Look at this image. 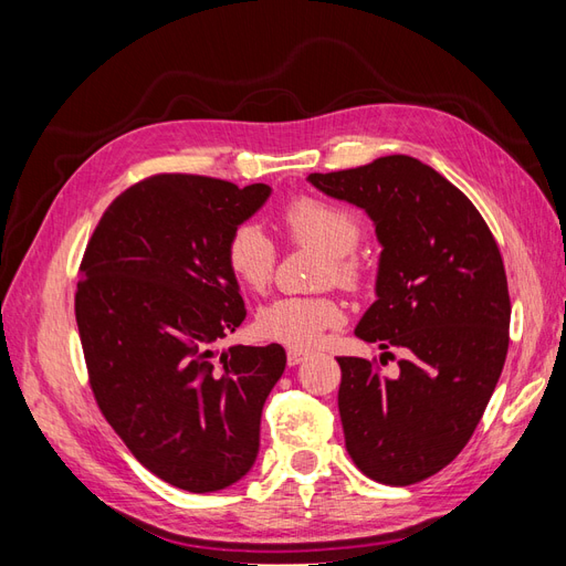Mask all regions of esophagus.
Wrapping results in <instances>:
<instances>
[{
    "instance_id": "34e87169",
    "label": "esophagus",
    "mask_w": 566,
    "mask_h": 566,
    "mask_svg": "<svg viewBox=\"0 0 566 566\" xmlns=\"http://www.w3.org/2000/svg\"><path fill=\"white\" fill-rule=\"evenodd\" d=\"M306 356H310V352H306V349H287V366L302 364Z\"/></svg>"
}]
</instances>
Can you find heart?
<instances>
[{"label":"heart","instance_id":"obj_1","mask_svg":"<svg viewBox=\"0 0 566 566\" xmlns=\"http://www.w3.org/2000/svg\"><path fill=\"white\" fill-rule=\"evenodd\" d=\"M281 224L290 241L314 245L325 252L321 271L323 283L354 290L364 281V264L354 254L364 227L354 212L335 202L300 196L285 205ZM227 266L235 281L254 293H262L276 271L279 252L271 238L256 224H241L227 241ZM345 312L333 297H279L256 314V331L281 345L314 347L328 328L342 323Z\"/></svg>","mask_w":566,"mask_h":566}]
</instances>
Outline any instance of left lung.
<instances>
[{
	"label": "left lung",
	"instance_id": "left-lung-1",
	"mask_svg": "<svg viewBox=\"0 0 566 566\" xmlns=\"http://www.w3.org/2000/svg\"><path fill=\"white\" fill-rule=\"evenodd\" d=\"M306 179L373 219L382 245L378 300L354 333L406 352L397 378L366 358H337L347 451L375 482H422L465 449L503 373L510 295L501 250L470 198L410 156Z\"/></svg>",
	"mask_w": 566,
	"mask_h": 566
}]
</instances>
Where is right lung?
Returning a JSON list of instances; mask_svg holds the SVG:
<instances>
[{
	"mask_svg": "<svg viewBox=\"0 0 566 566\" xmlns=\"http://www.w3.org/2000/svg\"><path fill=\"white\" fill-rule=\"evenodd\" d=\"M271 188L156 175L119 193L80 264L75 318L101 413L132 455L191 493L235 484L260 451L281 345L217 354L245 321L229 235Z\"/></svg>",
	"mask_w": 566,
	"mask_h": 566,
	"instance_id": "add662e5",
	"label": "right lung"
}]
</instances>
